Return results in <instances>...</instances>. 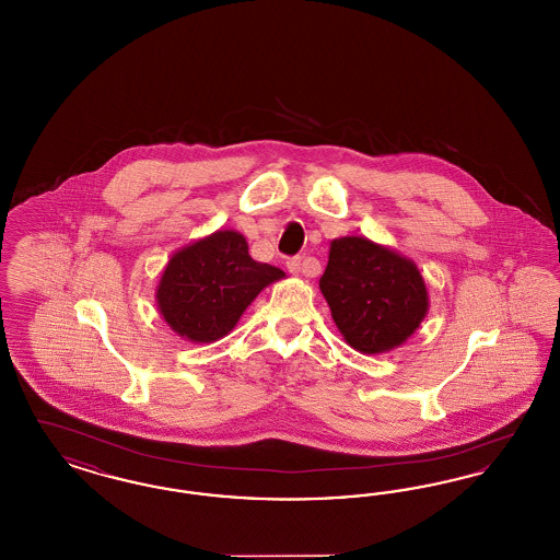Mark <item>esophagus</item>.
<instances>
[{
    "label": "esophagus",
    "mask_w": 560,
    "mask_h": 560,
    "mask_svg": "<svg viewBox=\"0 0 560 560\" xmlns=\"http://www.w3.org/2000/svg\"><path fill=\"white\" fill-rule=\"evenodd\" d=\"M288 270H290L291 275H300V272H304L306 277H314V275L318 272V267H316V265H308V267H306V265H304V260L295 256V258H290V260H288Z\"/></svg>",
    "instance_id": "1"
}]
</instances>
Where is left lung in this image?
I'll return each instance as SVG.
<instances>
[{
  "mask_svg": "<svg viewBox=\"0 0 560 560\" xmlns=\"http://www.w3.org/2000/svg\"><path fill=\"white\" fill-rule=\"evenodd\" d=\"M318 288L343 341L362 354L400 348L429 313L419 267L400 252L362 235L329 244V262Z\"/></svg>",
  "mask_w": 560,
  "mask_h": 560,
  "instance_id": "8db88e82",
  "label": "left lung"
}]
</instances>
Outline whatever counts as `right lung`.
I'll list each match as a JSON object with an SVG mask.
<instances>
[{
    "label": "right lung",
    "mask_w": 560,
    "mask_h": 560,
    "mask_svg": "<svg viewBox=\"0 0 560 560\" xmlns=\"http://www.w3.org/2000/svg\"><path fill=\"white\" fill-rule=\"evenodd\" d=\"M283 277V270L249 256L240 231L219 229L171 256L158 281V311L177 336L212 343L231 334L256 295Z\"/></svg>",
    "instance_id": "1"
}]
</instances>
